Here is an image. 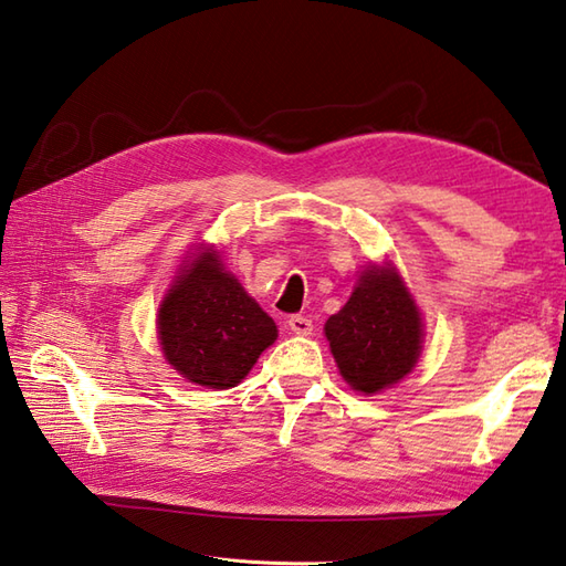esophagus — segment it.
Segmentation results:
<instances>
[{
    "label": "esophagus",
    "instance_id": "obj_1",
    "mask_svg": "<svg viewBox=\"0 0 566 566\" xmlns=\"http://www.w3.org/2000/svg\"><path fill=\"white\" fill-rule=\"evenodd\" d=\"M287 329H291L297 336H310L312 334V319H307L303 315H293L291 319H287Z\"/></svg>",
    "mask_w": 566,
    "mask_h": 566
}]
</instances>
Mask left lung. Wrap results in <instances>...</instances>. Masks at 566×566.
Here are the masks:
<instances>
[{"label":"left lung","instance_id":"left-lung-1","mask_svg":"<svg viewBox=\"0 0 566 566\" xmlns=\"http://www.w3.org/2000/svg\"><path fill=\"white\" fill-rule=\"evenodd\" d=\"M324 334L350 389L378 395L417 366L423 322L392 263H373L360 273L348 303L326 319Z\"/></svg>","mask_w":566,"mask_h":566}]
</instances>
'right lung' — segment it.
I'll return each instance as SVG.
<instances>
[{
	"label": "right lung",
	"mask_w": 566,
	"mask_h": 566,
	"mask_svg": "<svg viewBox=\"0 0 566 566\" xmlns=\"http://www.w3.org/2000/svg\"><path fill=\"white\" fill-rule=\"evenodd\" d=\"M157 332L171 368L210 389L240 385L279 336L275 322L224 271L220 251L203 244L161 300Z\"/></svg>",
	"instance_id": "obj_1"
}]
</instances>
